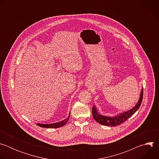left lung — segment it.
<instances>
[{
	"mask_svg": "<svg viewBox=\"0 0 159 159\" xmlns=\"http://www.w3.org/2000/svg\"><path fill=\"white\" fill-rule=\"evenodd\" d=\"M143 91L142 89L140 94V98L137 104H136V106L134 107H133L131 109L128 111L124 112L123 113H121V114H120L119 115L116 116L115 117L104 116L99 115L96 106H93V110H92L93 118L99 124L104 126H115L120 125L121 123H124L125 121H126L129 118H130L134 114L136 111L138 110V109L140 107L142 104V99H143Z\"/></svg>",
	"mask_w": 159,
	"mask_h": 159,
	"instance_id": "left-lung-1",
	"label": "left lung"
}]
</instances>
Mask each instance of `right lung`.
<instances>
[{
  "label": "right lung",
  "instance_id": "add662e5",
  "mask_svg": "<svg viewBox=\"0 0 159 159\" xmlns=\"http://www.w3.org/2000/svg\"><path fill=\"white\" fill-rule=\"evenodd\" d=\"M69 119V116L67 118H66L65 120L58 122V123H52V124H40V123H37L36 125L42 128H60L61 127L63 126H64L68 121Z\"/></svg>",
  "mask_w": 159,
  "mask_h": 159
}]
</instances>
